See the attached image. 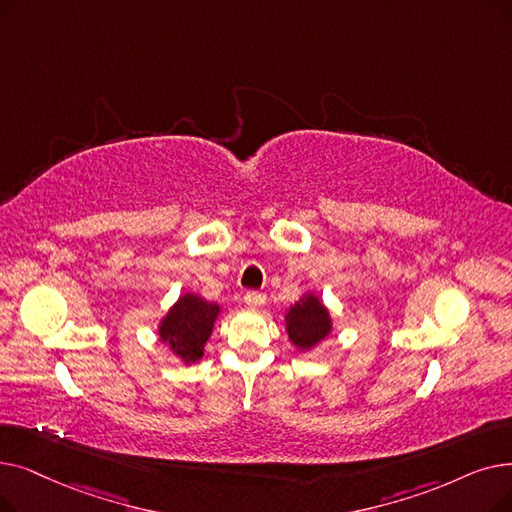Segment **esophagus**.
Here are the masks:
<instances>
[{"instance_id": "esophagus-1", "label": "esophagus", "mask_w": 512, "mask_h": 512, "mask_svg": "<svg viewBox=\"0 0 512 512\" xmlns=\"http://www.w3.org/2000/svg\"><path fill=\"white\" fill-rule=\"evenodd\" d=\"M244 303H247L253 309H259V307L265 305V295L257 293V291H249L247 295H244Z\"/></svg>"}]
</instances>
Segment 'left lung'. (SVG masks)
I'll return each instance as SVG.
<instances>
[{
    "instance_id": "8db88e82",
    "label": "left lung",
    "mask_w": 512,
    "mask_h": 512,
    "mask_svg": "<svg viewBox=\"0 0 512 512\" xmlns=\"http://www.w3.org/2000/svg\"><path fill=\"white\" fill-rule=\"evenodd\" d=\"M284 328L299 351H311L332 335V316L316 293H305L286 309Z\"/></svg>"
}]
</instances>
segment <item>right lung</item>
<instances>
[{
    "label": "right lung",
    "instance_id": "obj_1",
    "mask_svg": "<svg viewBox=\"0 0 512 512\" xmlns=\"http://www.w3.org/2000/svg\"><path fill=\"white\" fill-rule=\"evenodd\" d=\"M221 305L196 293H182L161 318L157 335L184 366L201 362Z\"/></svg>",
    "mask_w": 512,
    "mask_h": 512
}]
</instances>
